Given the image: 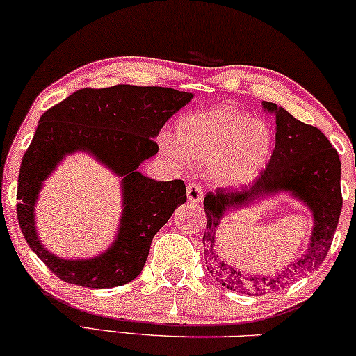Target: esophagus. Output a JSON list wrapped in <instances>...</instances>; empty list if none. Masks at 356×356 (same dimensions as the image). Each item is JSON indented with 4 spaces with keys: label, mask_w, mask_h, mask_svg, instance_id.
Returning <instances> with one entry per match:
<instances>
[{
    "label": "esophagus",
    "mask_w": 356,
    "mask_h": 356,
    "mask_svg": "<svg viewBox=\"0 0 356 356\" xmlns=\"http://www.w3.org/2000/svg\"><path fill=\"white\" fill-rule=\"evenodd\" d=\"M186 196H188V201H190V203L198 204L203 201V188H201L200 185H196V183H190V185L186 186Z\"/></svg>",
    "instance_id": "esophagus-1"
}]
</instances>
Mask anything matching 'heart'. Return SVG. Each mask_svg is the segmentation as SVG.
<instances>
[{"mask_svg": "<svg viewBox=\"0 0 356 356\" xmlns=\"http://www.w3.org/2000/svg\"><path fill=\"white\" fill-rule=\"evenodd\" d=\"M161 150L171 160L208 166L219 186H244L266 168L274 150V135L264 122L232 107H216L183 117L175 142Z\"/></svg>", "mask_w": 356, "mask_h": 356, "instance_id": "heart-1", "label": "heart"}]
</instances>
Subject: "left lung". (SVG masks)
I'll use <instances>...</instances> for the list:
<instances>
[{"mask_svg":"<svg viewBox=\"0 0 356 356\" xmlns=\"http://www.w3.org/2000/svg\"><path fill=\"white\" fill-rule=\"evenodd\" d=\"M262 107L275 117V148L266 170H262L249 186L241 190L218 188L204 196V213L208 219L203 234L206 269L213 279L229 291L249 292V285H252L256 293L275 292L307 272L317 269L330 249L341 213V163L328 138L317 127L297 120L275 104L262 102ZM280 191L291 192L313 211L314 229L309 248L284 270L266 278H252L251 284L217 252V226L227 211Z\"/></svg>","mask_w":356,"mask_h":356,"instance_id":"8db88e82","label":"left lung"}]
</instances>
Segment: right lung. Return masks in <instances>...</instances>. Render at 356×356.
Returning <instances> with one entry per match:
<instances>
[{"label":"right lung","mask_w":356,"mask_h":356,"mask_svg":"<svg viewBox=\"0 0 356 356\" xmlns=\"http://www.w3.org/2000/svg\"><path fill=\"white\" fill-rule=\"evenodd\" d=\"M193 99L170 87L113 86L81 89L39 118L17 178V221L26 243L64 282L111 289L131 282L147 262L153 236L186 201L181 179L155 181L138 166L158 153L161 127ZM86 151L122 177V219L107 252L90 259H63L37 238L33 208L42 183L65 154Z\"/></svg>","instance_id":"right-lung-1"}]
</instances>
